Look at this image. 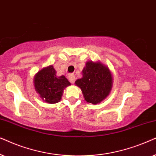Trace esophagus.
Here are the masks:
<instances>
[{
    "mask_svg": "<svg viewBox=\"0 0 156 156\" xmlns=\"http://www.w3.org/2000/svg\"><path fill=\"white\" fill-rule=\"evenodd\" d=\"M68 79H69L70 82L71 83H74L75 82V76L73 74H70L69 76H68Z\"/></svg>",
    "mask_w": 156,
    "mask_h": 156,
    "instance_id": "34e87169",
    "label": "esophagus"
}]
</instances>
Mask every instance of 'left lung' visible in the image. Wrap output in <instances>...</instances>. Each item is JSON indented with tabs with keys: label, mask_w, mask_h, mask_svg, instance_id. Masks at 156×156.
<instances>
[{
	"label": "left lung",
	"mask_w": 156,
	"mask_h": 156,
	"mask_svg": "<svg viewBox=\"0 0 156 156\" xmlns=\"http://www.w3.org/2000/svg\"><path fill=\"white\" fill-rule=\"evenodd\" d=\"M83 78L75 83L81 89L86 102L97 104L111 93L113 77L111 70L101 62L88 61L83 70Z\"/></svg>",
	"instance_id": "obj_1"
}]
</instances>
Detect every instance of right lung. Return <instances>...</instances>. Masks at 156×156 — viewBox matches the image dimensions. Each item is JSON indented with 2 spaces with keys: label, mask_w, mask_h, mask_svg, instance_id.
Instances as JSON below:
<instances>
[{
  "label": "right lung",
  "mask_w": 156,
  "mask_h": 156,
  "mask_svg": "<svg viewBox=\"0 0 156 156\" xmlns=\"http://www.w3.org/2000/svg\"><path fill=\"white\" fill-rule=\"evenodd\" d=\"M70 83L64 76H57L53 66L43 68L34 77L36 91L45 102L56 103L61 101L63 90Z\"/></svg>",
  "instance_id": "obj_1"
}]
</instances>
